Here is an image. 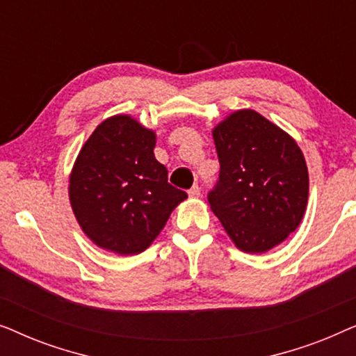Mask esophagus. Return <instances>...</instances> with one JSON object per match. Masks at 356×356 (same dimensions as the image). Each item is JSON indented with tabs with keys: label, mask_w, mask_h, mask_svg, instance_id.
<instances>
[{
	"label": "esophagus",
	"mask_w": 356,
	"mask_h": 356,
	"mask_svg": "<svg viewBox=\"0 0 356 356\" xmlns=\"http://www.w3.org/2000/svg\"><path fill=\"white\" fill-rule=\"evenodd\" d=\"M188 194H189V197H199L201 196V188H199L197 184H194V186L188 191Z\"/></svg>",
	"instance_id": "34e87169"
}]
</instances>
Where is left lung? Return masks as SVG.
Segmentation results:
<instances>
[{"label": "left lung", "instance_id": "obj_1", "mask_svg": "<svg viewBox=\"0 0 356 356\" xmlns=\"http://www.w3.org/2000/svg\"><path fill=\"white\" fill-rule=\"evenodd\" d=\"M220 173L207 194L233 243L264 252L296 230L308 204V168L298 144L254 110L213 129Z\"/></svg>", "mask_w": 356, "mask_h": 356}]
</instances>
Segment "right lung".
<instances>
[{"label":"right lung","instance_id":"1","mask_svg":"<svg viewBox=\"0 0 356 356\" xmlns=\"http://www.w3.org/2000/svg\"><path fill=\"white\" fill-rule=\"evenodd\" d=\"M155 134L128 115L97 126L70 177L72 212L87 236L121 256L152 243L188 197L155 159Z\"/></svg>","mask_w":356,"mask_h":356}]
</instances>
